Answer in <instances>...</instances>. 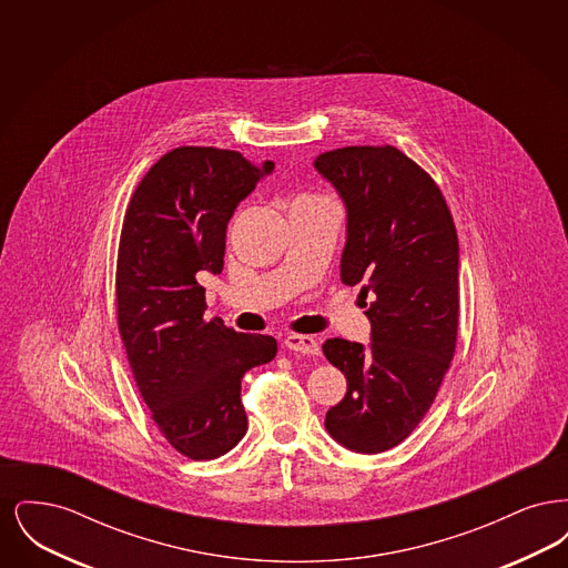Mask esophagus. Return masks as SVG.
Instances as JSON below:
<instances>
[{
  "instance_id": "esophagus-1",
  "label": "esophagus",
  "mask_w": 568,
  "mask_h": 568,
  "mask_svg": "<svg viewBox=\"0 0 568 568\" xmlns=\"http://www.w3.org/2000/svg\"><path fill=\"white\" fill-rule=\"evenodd\" d=\"M285 347L290 352L302 353V355H317L320 353V343L313 336H304V334H287L285 336Z\"/></svg>"
}]
</instances>
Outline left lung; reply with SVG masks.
Instances as JSON below:
<instances>
[{
  "label": "left lung",
  "instance_id": "obj_1",
  "mask_svg": "<svg viewBox=\"0 0 568 568\" xmlns=\"http://www.w3.org/2000/svg\"><path fill=\"white\" fill-rule=\"evenodd\" d=\"M315 170L347 209L341 281L362 283L371 343L327 338L324 355L347 377L325 430L357 454H381L417 428L458 338V234L426 170L396 146H343Z\"/></svg>",
  "mask_w": 568,
  "mask_h": 568
}]
</instances>
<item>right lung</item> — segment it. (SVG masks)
Masks as SVG:
<instances>
[{"label": "right lung", "instance_id": "1", "mask_svg": "<svg viewBox=\"0 0 568 568\" xmlns=\"http://www.w3.org/2000/svg\"><path fill=\"white\" fill-rule=\"evenodd\" d=\"M274 170L239 151L179 146L138 183L116 260V320L135 385L165 440L191 459L227 454L246 433L244 373L276 341L206 322L202 272L223 271L227 221Z\"/></svg>", "mask_w": 568, "mask_h": 568}]
</instances>
